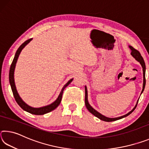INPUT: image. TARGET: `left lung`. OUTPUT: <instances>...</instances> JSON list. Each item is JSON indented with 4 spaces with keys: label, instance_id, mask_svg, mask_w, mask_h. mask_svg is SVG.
Instances as JSON below:
<instances>
[{
    "label": "left lung",
    "instance_id": "left-lung-1",
    "mask_svg": "<svg viewBox=\"0 0 149 149\" xmlns=\"http://www.w3.org/2000/svg\"><path fill=\"white\" fill-rule=\"evenodd\" d=\"M130 49L131 50V55L134 58L137 60V62H139V64L141 65V66L143 68V89H142V91H141V95L142 94L143 92L144 91V89H145V84H146V79H145V71H146V66H145V63L144 60H143V57L141 56V54L139 53V52L138 51V50H135L134 48L132 47V46H129ZM85 107L87 108V110L89 111V112L91 113L92 114H93L95 116L97 117L99 119H100V120H102V121H104V122H113V121H116V120H120L122 119V118H123L125 117H127V116H129L130 114H132V113L134 111V110L135 109V108L137 107V103L139 101V99L137 100V103H136V104L135 106V107L133 108V109L127 113V114H126L123 116H120V117H117V118H108L105 116L102 115L99 113L98 111L96 110L95 109H94L90 105L89 101H88V93H87V87L85 86Z\"/></svg>",
    "mask_w": 149,
    "mask_h": 149
}]
</instances>
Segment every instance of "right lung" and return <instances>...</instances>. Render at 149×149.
<instances>
[{
    "mask_svg": "<svg viewBox=\"0 0 149 149\" xmlns=\"http://www.w3.org/2000/svg\"><path fill=\"white\" fill-rule=\"evenodd\" d=\"M32 39H29L28 40H27V41H25L23 44H22V45H20V47L18 48V49L17 50L16 54H15L13 61H12V63L10 65V68L9 82H10V84L11 89L12 91V93H13L15 100H16V102L18 104V105L22 108V109L25 111H26V112H27L30 113V114H32L43 115L45 114H47V113L51 112V111L54 110L55 108H56L58 107V105L60 104V102H61L63 91H64L65 88L72 81V80L74 79H70L68 81L66 84L64 85V86L62 87L61 91H60L58 97L56 100L52 103H51L50 104H49L47 106H45V107H42L34 108V107H30V106L26 104V103L22 99V98L20 97V96L19 95L18 93H17V91L16 87V85H15V81H14V70H15V68H16V62L17 61V59H18V57H19L20 52H22V49H23L24 48L26 47V45L28 44Z\"/></svg>",
    "mask_w": 149,
    "mask_h": 149,
    "instance_id": "add662e5",
    "label": "right lung"
}]
</instances>
